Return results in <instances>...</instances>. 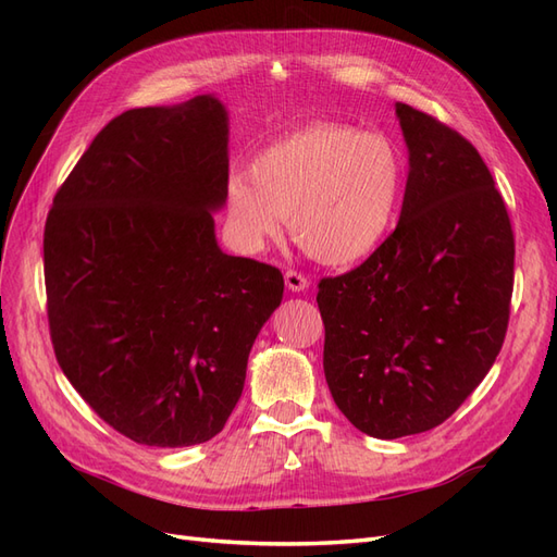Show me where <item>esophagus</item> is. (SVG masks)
<instances>
[{
  "label": "esophagus",
  "mask_w": 557,
  "mask_h": 557,
  "mask_svg": "<svg viewBox=\"0 0 557 557\" xmlns=\"http://www.w3.org/2000/svg\"><path fill=\"white\" fill-rule=\"evenodd\" d=\"M285 285H288V290L293 293H301L309 288V278L301 272H295V269H288V272H285Z\"/></svg>",
  "instance_id": "esophagus-1"
}]
</instances>
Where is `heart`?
I'll list each match as a JSON object with an SVG mask.
<instances>
[{"mask_svg": "<svg viewBox=\"0 0 557 557\" xmlns=\"http://www.w3.org/2000/svg\"><path fill=\"white\" fill-rule=\"evenodd\" d=\"M407 164L379 132L313 123L285 134L252 158L248 176L227 183V211L237 237L262 248L290 218L309 258L342 267L360 262L393 232Z\"/></svg>", "mask_w": 557, "mask_h": 557, "instance_id": "obj_1", "label": "heart"}]
</instances>
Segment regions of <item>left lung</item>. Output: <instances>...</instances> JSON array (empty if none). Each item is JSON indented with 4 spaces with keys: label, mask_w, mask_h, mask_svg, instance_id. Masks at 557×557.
Segmentation results:
<instances>
[{
    "label": "left lung",
    "mask_w": 557,
    "mask_h": 557,
    "mask_svg": "<svg viewBox=\"0 0 557 557\" xmlns=\"http://www.w3.org/2000/svg\"><path fill=\"white\" fill-rule=\"evenodd\" d=\"M409 178L395 232L360 267L318 283L323 367L360 432L442 425L491 372L509 325L513 230L479 150L395 104Z\"/></svg>",
    "instance_id": "1"
}]
</instances>
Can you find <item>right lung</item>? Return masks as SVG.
Wrapping results in <instances>:
<instances>
[{
	"label": "right lung",
	"instance_id": "obj_1",
	"mask_svg": "<svg viewBox=\"0 0 557 557\" xmlns=\"http://www.w3.org/2000/svg\"><path fill=\"white\" fill-rule=\"evenodd\" d=\"M227 111L211 95L129 109L60 185L44 230L58 364L127 440L178 448L221 432L283 274L215 242Z\"/></svg>",
	"mask_w": 557,
	"mask_h": 557
}]
</instances>
